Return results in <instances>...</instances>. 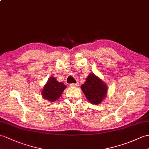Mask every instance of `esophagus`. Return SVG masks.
<instances>
[{
	"mask_svg": "<svg viewBox=\"0 0 149 149\" xmlns=\"http://www.w3.org/2000/svg\"><path fill=\"white\" fill-rule=\"evenodd\" d=\"M70 86L71 87H77L79 86V83H72V84H70Z\"/></svg>",
	"mask_w": 149,
	"mask_h": 149,
	"instance_id": "1",
	"label": "esophagus"
}]
</instances>
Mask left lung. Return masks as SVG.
<instances>
[{
    "label": "left lung",
    "instance_id": "1",
    "mask_svg": "<svg viewBox=\"0 0 149 149\" xmlns=\"http://www.w3.org/2000/svg\"><path fill=\"white\" fill-rule=\"evenodd\" d=\"M81 89L86 98L95 105L100 104L107 95L106 84L93 74L88 75Z\"/></svg>",
    "mask_w": 149,
    "mask_h": 149
}]
</instances>
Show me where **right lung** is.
Returning a JSON list of instances; mask_svg holds the SVG:
<instances>
[{
	"label": "right lung",
	"mask_w": 149,
	"mask_h": 149,
	"mask_svg": "<svg viewBox=\"0 0 149 149\" xmlns=\"http://www.w3.org/2000/svg\"><path fill=\"white\" fill-rule=\"evenodd\" d=\"M65 88L66 86L63 83L58 82L54 77H52L45 85L42 89V95L48 101L53 102L60 97Z\"/></svg>",
	"instance_id": "obj_1"
}]
</instances>
